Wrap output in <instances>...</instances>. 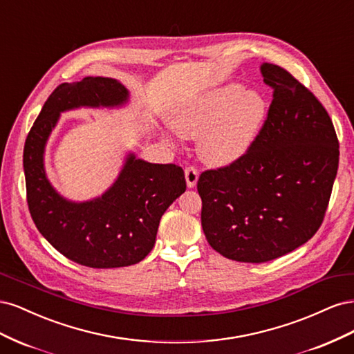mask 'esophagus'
Instances as JSON below:
<instances>
[{"label":"esophagus","mask_w":354,"mask_h":354,"mask_svg":"<svg viewBox=\"0 0 354 354\" xmlns=\"http://www.w3.org/2000/svg\"><path fill=\"white\" fill-rule=\"evenodd\" d=\"M185 177H186V183H187V187H195L196 183H198V169L195 167H186L185 168Z\"/></svg>","instance_id":"34e87169"}]
</instances>
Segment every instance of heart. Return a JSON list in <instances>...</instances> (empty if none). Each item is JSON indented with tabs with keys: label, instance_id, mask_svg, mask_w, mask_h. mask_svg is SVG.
I'll return each instance as SVG.
<instances>
[{
	"label": "heart",
	"instance_id": "obj_1",
	"mask_svg": "<svg viewBox=\"0 0 354 354\" xmlns=\"http://www.w3.org/2000/svg\"><path fill=\"white\" fill-rule=\"evenodd\" d=\"M267 116V102L259 91L227 84L202 93L169 116L173 130L199 138V155L212 167H227L250 151Z\"/></svg>",
	"mask_w": 354,
	"mask_h": 354
}]
</instances>
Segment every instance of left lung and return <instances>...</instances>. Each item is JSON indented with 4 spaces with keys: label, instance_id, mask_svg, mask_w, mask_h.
Wrapping results in <instances>:
<instances>
[{
    "label": "left lung",
    "instance_id": "left-lung-1",
    "mask_svg": "<svg viewBox=\"0 0 354 354\" xmlns=\"http://www.w3.org/2000/svg\"><path fill=\"white\" fill-rule=\"evenodd\" d=\"M261 75L273 100L259 137L243 158L198 180L208 243L242 263L274 260L313 238L339 158L334 124L315 94L272 63Z\"/></svg>",
    "mask_w": 354,
    "mask_h": 354
}]
</instances>
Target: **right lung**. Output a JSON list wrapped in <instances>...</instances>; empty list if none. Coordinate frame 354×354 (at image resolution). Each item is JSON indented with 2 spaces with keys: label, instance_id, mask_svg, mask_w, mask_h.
I'll return each mask as SVG.
<instances>
[{
  "label": "right lung",
  "instance_id": "add662e5",
  "mask_svg": "<svg viewBox=\"0 0 354 354\" xmlns=\"http://www.w3.org/2000/svg\"><path fill=\"white\" fill-rule=\"evenodd\" d=\"M128 90L113 78L90 77L60 84L42 106L24 149L26 199L37 229L66 259L113 269L142 261L152 251L160 217L186 190L176 164H151L130 153L115 183L99 198L72 202L51 186L44 151L60 113L77 108H113Z\"/></svg>",
  "mask_w": 354,
  "mask_h": 354
}]
</instances>
